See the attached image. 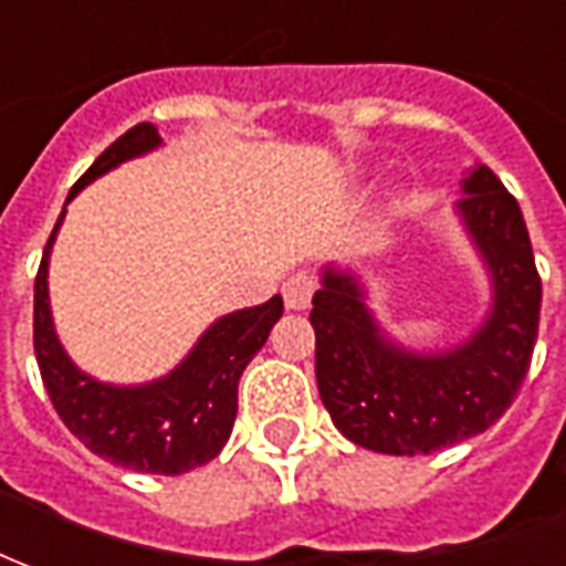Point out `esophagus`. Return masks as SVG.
Returning a JSON list of instances; mask_svg holds the SVG:
<instances>
[{"label":"esophagus","instance_id":"34e87169","mask_svg":"<svg viewBox=\"0 0 566 566\" xmlns=\"http://www.w3.org/2000/svg\"><path fill=\"white\" fill-rule=\"evenodd\" d=\"M313 283L311 274H295V277H289L283 283V301H286L289 311H307L311 307V298H313Z\"/></svg>","mask_w":566,"mask_h":566}]
</instances>
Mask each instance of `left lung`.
Listing matches in <instances>:
<instances>
[{
    "instance_id": "8db88e82",
    "label": "left lung",
    "mask_w": 566,
    "mask_h": 566,
    "mask_svg": "<svg viewBox=\"0 0 566 566\" xmlns=\"http://www.w3.org/2000/svg\"><path fill=\"white\" fill-rule=\"evenodd\" d=\"M455 210L492 277V307L464 344L416 353L395 344L353 271L323 268L313 295L316 386L337 431L382 455H428L482 434L525 382L539 286L525 217L489 165L470 168Z\"/></svg>"
}]
</instances>
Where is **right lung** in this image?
Here are the masks:
<instances>
[{
	"mask_svg": "<svg viewBox=\"0 0 566 566\" xmlns=\"http://www.w3.org/2000/svg\"><path fill=\"white\" fill-rule=\"evenodd\" d=\"M159 144L163 138L153 123L132 126L86 168L65 205L96 177L108 175L111 168L126 159L156 150ZM63 217L65 210L53 226L51 241L41 255L32 316L35 358L53 410L90 452L108 458L119 468L177 476L208 464L210 458L220 455V449L232 434L238 416V379L283 316V298L274 295L259 307L220 316L198 337L189 356L165 377L144 386L98 382L74 365L53 328L48 262Z\"/></svg>",
	"mask_w": 566,
	"mask_h": 566,
	"instance_id": "right-lung-1",
	"label": "right lung"
}]
</instances>
